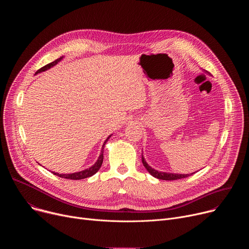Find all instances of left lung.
Segmentation results:
<instances>
[{
    "label": "left lung",
    "mask_w": 249,
    "mask_h": 249,
    "mask_svg": "<svg viewBox=\"0 0 249 249\" xmlns=\"http://www.w3.org/2000/svg\"><path fill=\"white\" fill-rule=\"evenodd\" d=\"M142 162H143L144 166L146 167V169L154 176L156 177V178H159V179H162V180H176V179H181V178H185V177H188L190 175H192L193 173L191 174H177V173H167V172H160V171H158L154 168H152L145 160L144 157L142 156Z\"/></svg>",
    "instance_id": "1"
}]
</instances>
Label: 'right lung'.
Returning <instances> with one entry per match:
<instances>
[{
    "label": "right lung",
    "mask_w": 249,
    "mask_h": 249,
    "mask_svg": "<svg viewBox=\"0 0 249 249\" xmlns=\"http://www.w3.org/2000/svg\"><path fill=\"white\" fill-rule=\"evenodd\" d=\"M62 58H63V57H61V58H59V59H57V60H55V61H53V62H51V63H49V64H47V65H45V66L42 67V68H40V69L37 71V72H36V74H37V73H40V72H43V71L48 70V69H50L51 67L55 66L59 61H61ZM110 137H111V136H109L107 139H106V141L104 142V144H103V146H102V152H101V154H100V156H99L97 161H96L91 167H89V168H88V169H85V170H82V171H80V172H75V173H71V174H59V173H56V172H52V173H54L55 175H57V176H59V177H62V178L72 179V180L84 179V178H87V177H89V176L95 174V173L98 171V169L100 168V166H101V164H102V161H103V149H104V145H105L106 142L108 141V139H109Z\"/></svg>",
    "instance_id": "add662e5"
}]
</instances>
